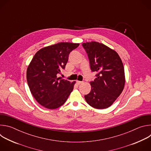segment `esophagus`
<instances>
[{
  "label": "esophagus",
  "instance_id": "1",
  "mask_svg": "<svg viewBox=\"0 0 151 151\" xmlns=\"http://www.w3.org/2000/svg\"><path fill=\"white\" fill-rule=\"evenodd\" d=\"M83 83V82H82V81H76V83H77L78 85H80V84H81V83Z\"/></svg>",
  "mask_w": 151,
  "mask_h": 151
}]
</instances>
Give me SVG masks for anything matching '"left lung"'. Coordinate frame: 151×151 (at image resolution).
Segmentation results:
<instances>
[{"instance_id": "8db88e82", "label": "left lung", "mask_w": 151, "mask_h": 151, "mask_svg": "<svg viewBox=\"0 0 151 151\" xmlns=\"http://www.w3.org/2000/svg\"><path fill=\"white\" fill-rule=\"evenodd\" d=\"M93 72L96 78L90 82L91 91L85 99L97 109L111 106L122 92L125 82L124 68L118 54L114 50L97 42L83 43Z\"/></svg>"}]
</instances>
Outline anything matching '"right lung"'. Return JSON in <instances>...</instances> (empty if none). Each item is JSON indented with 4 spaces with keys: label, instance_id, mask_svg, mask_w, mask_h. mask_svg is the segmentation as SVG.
Returning a JSON list of instances; mask_svg holds the SVG:
<instances>
[{
    "label": "right lung",
    "instance_id": "right-lung-1",
    "mask_svg": "<svg viewBox=\"0 0 151 151\" xmlns=\"http://www.w3.org/2000/svg\"><path fill=\"white\" fill-rule=\"evenodd\" d=\"M79 44L60 42L39 50L27 69V81L36 100L49 109L66 102L73 90L75 81L61 79L57 75L65 68L70 52Z\"/></svg>",
    "mask_w": 151,
    "mask_h": 151
}]
</instances>
